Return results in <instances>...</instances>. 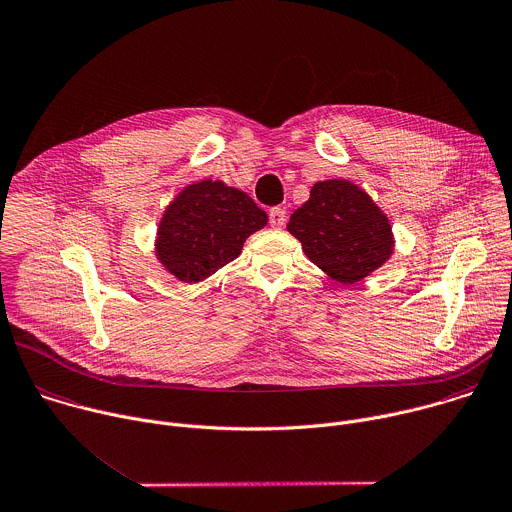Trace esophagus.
Returning a JSON list of instances; mask_svg holds the SVG:
<instances>
[{
    "label": "esophagus",
    "mask_w": 512,
    "mask_h": 512,
    "mask_svg": "<svg viewBox=\"0 0 512 512\" xmlns=\"http://www.w3.org/2000/svg\"><path fill=\"white\" fill-rule=\"evenodd\" d=\"M285 209H281V207H275V209H271L269 211V225L273 227V229H281L283 225H285Z\"/></svg>",
    "instance_id": "esophagus-1"
}]
</instances>
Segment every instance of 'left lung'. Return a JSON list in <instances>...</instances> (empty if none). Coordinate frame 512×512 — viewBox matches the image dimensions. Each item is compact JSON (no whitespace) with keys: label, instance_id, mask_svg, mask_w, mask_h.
Masks as SVG:
<instances>
[{"label":"left lung","instance_id":"left-lung-1","mask_svg":"<svg viewBox=\"0 0 512 512\" xmlns=\"http://www.w3.org/2000/svg\"><path fill=\"white\" fill-rule=\"evenodd\" d=\"M303 253L331 279L354 285L394 253L388 217L366 191L344 179L319 181L287 223Z\"/></svg>","mask_w":512,"mask_h":512}]
</instances>
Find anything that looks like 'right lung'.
<instances>
[{"instance_id": "add662e5", "label": "right lung", "mask_w": 512, "mask_h": 512, "mask_svg": "<svg viewBox=\"0 0 512 512\" xmlns=\"http://www.w3.org/2000/svg\"><path fill=\"white\" fill-rule=\"evenodd\" d=\"M267 213L243 191L221 181L185 187L170 203L156 233V259L185 283H199L239 257Z\"/></svg>"}]
</instances>
